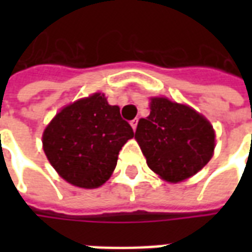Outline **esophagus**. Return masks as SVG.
Returning <instances> with one entry per match:
<instances>
[{"instance_id":"1","label":"esophagus","mask_w":252,"mask_h":252,"mask_svg":"<svg viewBox=\"0 0 252 252\" xmlns=\"http://www.w3.org/2000/svg\"><path fill=\"white\" fill-rule=\"evenodd\" d=\"M137 123H139V120H137V119H133V120L131 121V126H132V128H133V131H136Z\"/></svg>"}]
</instances>
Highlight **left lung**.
<instances>
[{
  "label": "left lung",
  "instance_id": "obj_1",
  "mask_svg": "<svg viewBox=\"0 0 252 252\" xmlns=\"http://www.w3.org/2000/svg\"><path fill=\"white\" fill-rule=\"evenodd\" d=\"M150 109L135 132L148 167L171 184L197 174L213 157L211 123L193 108L164 97H153Z\"/></svg>",
  "mask_w": 252,
  "mask_h": 252
}]
</instances>
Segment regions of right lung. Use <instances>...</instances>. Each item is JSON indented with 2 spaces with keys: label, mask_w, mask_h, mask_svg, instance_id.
<instances>
[{
  "label": "right lung",
  "mask_w": 252,
  "mask_h": 252,
  "mask_svg": "<svg viewBox=\"0 0 252 252\" xmlns=\"http://www.w3.org/2000/svg\"><path fill=\"white\" fill-rule=\"evenodd\" d=\"M132 137L120 108L94 93L57 113L43 132V150L63 180L95 189L109 180L121 147Z\"/></svg>",
  "instance_id": "obj_1"
}]
</instances>
